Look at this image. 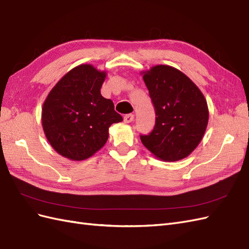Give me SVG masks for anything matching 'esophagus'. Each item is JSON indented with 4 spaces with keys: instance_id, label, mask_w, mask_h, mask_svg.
<instances>
[{
    "instance_id": "esophagus-1",
    "label": "esophagus",
    "mask_w": 249,
    "mask_h": 249,
    "mask_svg": "<svg viewBox=\"0 0 249 249\" xmlns=\"http://www.w3.org/2000/svg\"><path fill=\"white\" fill-rule=\"evenodd\" d=\"M133 119H135V116H133L132 113H128L124 117V122L125 123H130V122H132Z\"/></svg>"
}]
</instances>
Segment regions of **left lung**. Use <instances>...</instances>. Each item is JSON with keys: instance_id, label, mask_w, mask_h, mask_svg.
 Instances as JSON below:
<instances>
[{"instance_id": "obj_1", "label": "left lung", "mask_w": 249, "mask_h": 249, "mask_svg": "<svg viewBox=\"0 0 249 249\" xmlns=\"http://www.w3.org/2000/svg\"><path fill=\"white\" fill-rule=\"evenodd\" d=\"M156 109V125L142 144L157 159L176 162L188 157L200 144L208 124L204 94L181 70L156 65L142 71Z\"/></svg>"}]
</instances>
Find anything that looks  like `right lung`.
I'll list each match as a JSON object with an SVG mask.
<instances>
[{
  "label": "right lung",
  "instance_id": "1",
  "mask_svg": "<svg viewBox=\"0 0 249 249\" xmlns=\"http://www.w3.org/2000/svg\"><path fill=\"white\" fill-rule=\"evenodd\" d=\"M106 76L104 70L81 64L64 74L44 101V133L64 158L83 161L92 157L107 142L110 125L123 121L113 102L101 94Z\"/></svg>",
  "mask_w": 249,
  "mask_h": 249
}]
</instances>
